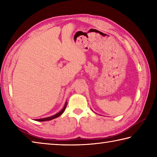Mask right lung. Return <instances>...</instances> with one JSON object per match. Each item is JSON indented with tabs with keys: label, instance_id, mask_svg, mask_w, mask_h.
I'll list each match as a JSON object with an SVG mask.
<instances>
[{
	"label": "right lung",
	"instance_id": "add662e5",
	"mask_svg": "<svg viewBox=\"0 0 157 157\" xmlns=\"http://www.w3.org/2000/svg\"><path fill=\"white\" fill-rule=\"evenodd\" d=\"M66 105H67V102H66V104L64 105V107L62 109V110H61L59 113H57V114H55V115L52 116H50V117H48V118H41V119H36V121H50V120H52V119L54 118H56L57 117H59V116L62 115L63 113V111L66 109Z\"/></svg>",
	"mask_w": 157,
	"mask_h": 157
}]
</instances>
